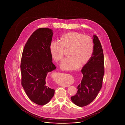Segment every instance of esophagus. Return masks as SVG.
<instances>
[{
  "label": "esophagus",
  "instance_id": "34e87169",
  "mask_svg": "<svg viewBox=\"0 0 125 125\" xmlns=\"http://www.w3.org/2000/svg\"><path fill=\"white\" fill-rule=\"evenodd\" d=\"M63 86L67 87H69V86H70V85H68V84H65V85H63Z\"/></svg>",
  "mask_w": 125,
  "mask_h": 125
}]
</instances>
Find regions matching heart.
Listing matches in <instances>:
<instances>
[{
  "label": "heart",
  "mask_w": 125,
  "mask_h": 125,
  "mask_svg": "<svg viewBox=\"0 0 125 125\" xmlns=\"http://www.w3.org/2000/svg\"><path fill=\"white\" fill-rule=\"evenodd\" d=\"M60 41L53 40L50 46L51 53L56 62L62 60L65 55V47L71 48V56L63 60L60 67L65 70H72L78 68L81 64L84 65L91 59L94 52V42L88 36L72 32L66 33L60 38Z\"/></svg>",
  "instance_id": "heart-1"
}]
</instances>
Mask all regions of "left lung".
<instances>
[{"label":"left lung","instance_id":"1","mask_svg":"<svg viewBox=\"0 0 125 125\" xmlns=\"http://www.w3.org/2000/svg\"><path fill=\"white\" fill-rule=\"evenodd\" d=\"M94 52L89 62L82 69L83 77L77 87L76 95L71 97L76 105L83 107L93 101L100 90L104 73V57L98 37L93 36Z\"/></svg>","mask_w":125,"mask_h":125}]
</instances>
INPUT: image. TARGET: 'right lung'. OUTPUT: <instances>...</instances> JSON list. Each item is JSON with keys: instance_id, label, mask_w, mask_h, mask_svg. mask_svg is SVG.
<instances>
[{"instance_id": "right-lung-1", "label": "right lung", "mask_w": 125, "mask_h": 125, "mask_svg": "<svg viewBox=\"0 0 125 125\" xmlns=\"http://www.w3.org/2000/svg\"><path fill=\"white\" fill-rule=\"evenodd\" d=\"M52 35L50 29L36 30L25 44L21 59V85L30 99L40 105L47 104L55 92L45 81L48 73L56 69L50 49Z\"/></svg>"}]
</instances>
